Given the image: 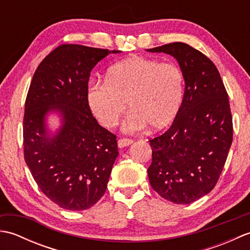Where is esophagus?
<instances>
[{"label":"esophagus","instance_id":"esophagus-1","mask_svg":"<svg viewBox=\"0 0 250 250\" xmlns=\"http://www.w3.org/2000/svg\"><path fill=\"white\" fill-rule=\"evenodd\" d=\"M132 143H133V141L130 140V139H120V140L118 141V146H119L120 148H124V147H126V146L131 145Z\"/></svg>","mask_w":250,"mask_h":250}]
</instances>
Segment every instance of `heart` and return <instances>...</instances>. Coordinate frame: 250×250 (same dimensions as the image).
<instances>
[{
  "mask_svg": "<svg viewBox=\"0 0 250 250\" xmlns=\"http://www.w3.org/2000/svg\"><path fill=\"white\" fill-rule=\"evenodd\" d=\"M184 99V75L174 63H161L144 57H132L111 66L107 81L90 84L88 102L94 116L106 128L117 125L128 107L125 132L148 125L155 131L172 124Z\"/></svg>",
  "mask_w": 250,
  "mask_h": 250,
  "instance_id": "1",
  "label": "heart"
}]
</instances>
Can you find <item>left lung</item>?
Listing matches in <instances>:
<instances>
[{"mask_svg":"<svg viewBox=\"0 0 250 250\" xmlns=\"http://www.w3.org/2000/svg\"><path fill=\"white\" fill-rule=\"evenodd\" d=\"M147 51L173 56L186 84L172 125L149 140V183L163 199L190 204L214 189L224 169L233 139L229 98L216 65L193 47L176 42Z\"/></svg>","mask_w":250,"mask_h":250,"instance_id":"obj_1","label":"left lung"}]
</instances>
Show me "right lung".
Returning a JSON list of instances; mask_svg holds the SVG:
<instances>
[{
    "mask_svg": "<svg viewBox=\"0 0 250 250\" xmlns=\"http://www.w3.org/2000/svg\"><path fill=\"white\" fill-rule=\"evenodd\" d=\"M117 52L62 44L32 78L24 105V160L42 192L64 209L83 210L97 203L118 157L116 135L98 124L88 102L90 72ZM50 111L62 120L54 136L45 128Z\"/></svg>",
    "mask_w": 250,
    "mask_h": 250,
    "instance_id": "right-lung-1",
    "label": "right lung"
}]
</instances>
